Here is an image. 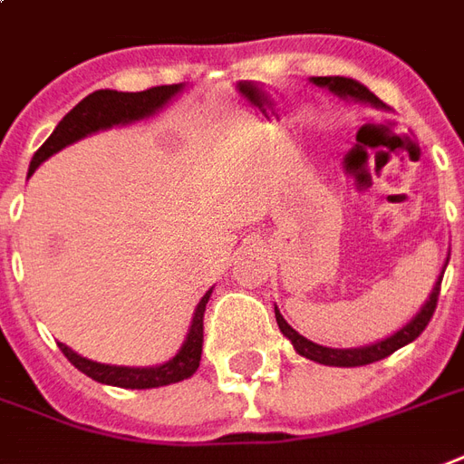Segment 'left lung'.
I'll use <instances>...</instances> for the list:
<instances>
[{"mask_svg":"<svg viewBox=\"0 0 464 464\" xmlns=\"http://www.w3.org/2000/svg\"><path fill=\"white\" fill-rule=\"evenodd\" d=\"M318 87H326L334 94L343 99H355V102H365V104H372L377 109H384V102L380 97H374L372 92L367 90L365 84H360L358 80H350V77H314L311 80ZM445 267H448V260H445ZM443 267V272H445ZM443 272L440 277L430 289V296L426 299V304L420 306V311L416 316L406 324L404 328H399L397 334L389 335L384 341L372 343V345H362V348H326V345H318V343L304 338L302 334H296L295 328L289 326L285 316L279 314V309L275 306V318H277V326L282 334L287 335L295 350L302 355V358H309L314 362H321V365H334V367H360V365H370V362H377V360H384L387 355H392L394 350L404 348L411 341H416L423 328L429 326V321L433 318V311L438 306V295H440V282H443Z\"/></svg>","mask_w":464,"mask_h":464,"instance_id":"1","label":"left lung"}]
</instances>
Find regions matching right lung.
<instances>
[{
  "label": "right lung",
  "instance_id": "1",
  "mask_svg": "<svg viewBox=\"0 0 464 464\" xmlns=\"http://www.w3.org/2000/svg\"><path fill=\"white\" fill-rule=\"evenodd\" d=\"M185 90V84H162V87H150L146 92H116V90H97L87 94L80 104L63 116V121L55 126L48 140L38 148L31 158L28 165V177L34 175L35 168L51 155L63 150L70 143H75L80 138L92 136L97 130H106L111 126H123V123L140 121L160 111L162 106L168 104L169 99L177 97ZM214 289V287H211ZM211 289L201 296L192 316V326L187 334L182 348L175 358L155 367H123V365H104V362H94L82 355H77L75 350L67 348L65 343H58L63 355H65L72 365L92 377L94 382L102 384H111V387L123 389H153L165 387V384H175L197 372L201 360V343H204V311L207 302L211 296Z\"/></svg>",
  "mask_w": 464,
  "mask_h": 464
}]
</instances>
